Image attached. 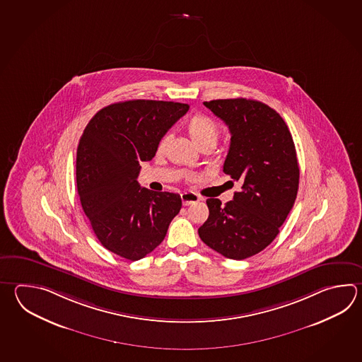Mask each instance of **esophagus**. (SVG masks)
Wrapping results in <instances>:
<instances>
[{
	"label": "esophagus",
	"mask_w": 362,
	"mask_h": 362,
	"mask_svg": "<svg viewBox=\"0 0 362 362\" xmlns=\"http://www.w3.org/2000/svg\"><path fill=\"white\" fill-rule=\"evenodd\" d=\"M180 197H182V202H183V205L185 206H188V205H192L194 202H199L201 197H199V194H196V193L192 192H185L180 194Z\"/></svg>",
	"instance_id": "obj_1"
}]
</instances>
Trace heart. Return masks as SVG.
I'll use <instances>...</instances> for the list:
<instances>
[{"mask_svg": "<svg viewBox=\"0 0 362 362\" xmlns=\"http://www.w3.org/2000/svg\"><path fill=\"white\" fill-rule=\"evenodd\" d=\"M187 132L189 134L193 143L199 147L205 143L215 144L219 138L221 129L214 119L207 117L205 115H194L187 122ZM168 139H169L168 135H163V138L160 139L157 144V153H163Z\"/></svg>", "mask_w": 362, "mask_h": 362, "instance_id": "b5f03b06", "label": "heart"}]
</instances>
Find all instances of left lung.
<instances>
[{"instance_id": "left-lung-1", "label": "left lung", "mask_w": 362, "mask_h": 362, "mask_svg": "<svg viewBox=\"0 0 362 362\" xmlns=\"http://www.w3.org/2000/svg\"><path fill=\"white\" fill-rule=\"evenodd\" d=\"M204 105L228 126L223 171L243 187L224 206L206 199L209 218L199 238L223 257L243 260L272 243L293 209L299 187L296 146L285 121L267 104L237 98Z\"/></svg>"}]
</instances>
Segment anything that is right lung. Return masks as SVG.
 <instances>
[{
	"label": "right lung",
	"instance_id": "right-lung-1",
	"mask_svg": "<svg viewBox=\"0 0 362 362\" xmlns=\"http://www.w3.org/2000/svg\"><path fill=\"white\" fill-rule=\"evenodd\" d=\"M189 105L163 100H126L96 112L77 148L76 180L83 213L107 250L139 260L155 250L180 211L177 193L141 188V161Z\"/></svg>",
	"mask_w": 362,
	"mask_h": 362
}]
</instances>
